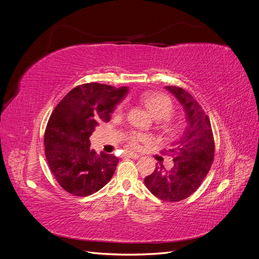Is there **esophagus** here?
Masks as SVG:
<instances>
[{"label": "esophagus", "mask_w": 259, "mask_h": 259, "mask_svg": "<svg viewBox=\"0 0 259 259\" xmlns=\"http://www.w3.org/2000/svg\"><path fill=\"white\" fill-rule=\"evenodd\" d=\"M124 155L127 156V158H132V159H137V158H139V155H138L137 153H134V152H125Z\"/></svg>", "instance_id": "34e87169"}]
</instances>
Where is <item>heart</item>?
Instances as JSON below:
<instances>
[{
    "instance_id": "obj_1",
    "label": "heart",
    "mask_w": 259,
    "mask_h": 259,
    "mask_svg": "<svg viewBox=\"0 0 259 259\" xmlns=\"http://www.w3.org/2000/svg\"><path fill=\"white\" fill-rule=\"evenodd\" d=\"M142 104L148 109L155 120H159L158 127L166 135H174L178 131V126L170 121L169 116L174 112V104L171 99L162 93H147L140 97ZM123 105H119L115 109L116 113H120ZM148 137L139 133H132L127 137V145L132 148H137L138 145L146 142Z\"/></svg>"
}]
</instances>
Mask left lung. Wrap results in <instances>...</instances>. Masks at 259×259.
<instances>
[{
	"mask_svg": "<svg viewBox=\"0 0 259 259\" xmlns=\"http://www.w3.org/2000/svg\"><path fill=\"white\" fill-rule=\"evenodd\" d=\"M165 89L182 104L187 126L182 137L163 151L174 156V165L166 169L160 164L145 178V185L160 200L178 202L190 197L207 175L214 160L215 143L210 121L198 101L177 86Z\"/></svg>",
	"mask_w": 259,
	"mask_h": 259,
	"instance_id": "obj_1",
	"label": "left lung"
}]
</instances>
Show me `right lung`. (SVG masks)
Returning a JSON list of instances; mask_svg holds the SVG:
<instances>
[{
	"label": "right lung",
	"mask_w": 259,
	"mask_h": 259,
	"mask_svg": "<svg viewBox=\"0 0 259 259\" xmlns=\"http://www.w3.org/2000/svg\"><path fill=\"white\" fill-rule=\"evenodd\" d=\"M128 89L86 83L60 100L45 130V156L53 175L64 189L76 197L97 192L113 176L119 159L97 154L90 137L100 122H109L115 106Z\"/></svg>",
	"instance_id": "1"
}]
</instances>
